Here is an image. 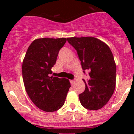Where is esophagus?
Segmentation results:
<instances>
[{
  "mask_svg": "<svg viewBox=\"0 0 134 134\" xmlns=\"http://www.w3.org/2000/svg\"><path fill=\"white\" fill-rule=\"evenodd\" d=\"M70 83H71V85H73L74 83H75V80H70Z\"/></svg>",
  "mask_w": 134,
  "mask_h": 134,
  "instance_id": "1",
  "label": "esophagus"
}]
</instances>
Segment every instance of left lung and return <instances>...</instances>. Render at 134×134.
<instances>
[{
    "instance_id": "obj_1",
    "label": "left lung",
    "mask_w": 134,
    "mask_h": 134,
    "mask_svg": "<svg viewBox=\"0 0 134 134\" xmlns=\"http://www.w3.org/2000/svg\"><path fill=\"white\" fill-rule=\"evenodd\" d=\"M67 41L77 51L83 72L89 71L90 78L83 79L86 89L79 94L81 104L90 110L102 108L115 88L116 65L110 48L93 37H69Z\"/></svg>"
}]
</instances>
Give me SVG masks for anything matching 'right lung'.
<instances>
[{
  "label": "right lung",
  "instance_id": "1",
  "mask_svg": "<svg viewBox=\"0 0 134 134\" xmlns=\"http://www.w3.org/2000/svg\"><path fill=\"white\" fill-rule=\"evenodd\" d=\"M66 41L64 37L37 39L29 46L23 62L26 91L33 103L46 112L63 106L71 87L69 80L51 76V69Z\"/></svg>",
  "mask_w": 134,
  "mask_h": 134
}]
</instances>
